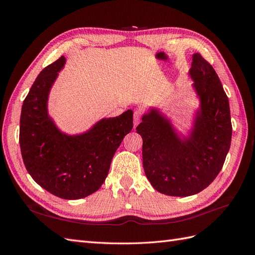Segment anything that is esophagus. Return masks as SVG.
Returning a JSON list of instances; mask_svg holds the SVG:
<instances>
[{
  "label": "esophagus",
  "mask_w": 255,
  "mask_h": 255,
  "mask_svg": "<svg viewBox=\"0 0 255 255\" xmlns=\"http://www.w3.org/2000/svg\"><path fill=\"white\" fill-rule=\"evenodd\" d=\"M141 116H142V114L140 112L136 111L134 113V128H136L138 125H139V122L141 120Z\"/></svg>",
  "instance_id": "34e87169"
}]
</instances>
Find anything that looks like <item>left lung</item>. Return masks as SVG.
Returning a JSON list of instances; mask_svg holds the SVG:
<instances>
[{"label": "left lung", "mask_w": 255, "mask_h": 255, "mask_svg": "<svg viewBox=\"0 0 255 255\" xmlns=\"http://www.w3.org/2000/svg\"><path fill=\"white\" fill-rule=\"evenodd\" d=\"M189 74L201 102L190 136L182 140L156 110L136 128L145 175L167 196L187 197L206 188L225 164L232 138L229 100L212 65L196 53Z\"/></svg>", "instance_id": "1"}]
</instances>
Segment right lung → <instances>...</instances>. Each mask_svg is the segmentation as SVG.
<instances>
[{
    "label": "right lung",
    "instance_id": "right-lung-1",
    "mask_svg": "<svg viewBox=\"0 0 255 255\" xmlns=\"http://www.w3.org/2000/svg\"><path fill=\"white\" fill-rule=\"evenodd\" d=\"M64 65L61 56L45 67L30 87L22 105L19 142L34 181L54 196L75 200L101 187L116 150L133 128V112L102 119L82 135L61 133L49 117L47 102Z\"/></svg>",
    "mask_w": 255,
    "mask_h": 255
}]
</instances>
